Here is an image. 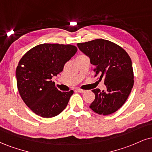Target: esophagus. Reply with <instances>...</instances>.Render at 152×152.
<instances>
[{
    "instance_id": "1",
    "label": "esophagus",
    "mask_w": 152,
    "mask_h": 152,
    "mask_svg": "<svg viewBox=\"0 0 152 152\" xmlns=\"http://www.w3.org/2000/svg\"><path fill=\"white\" fill-rule=\"evenodd\" d=\"M76 91H77V92H79V93H81V94H83V93L85 92V90H83V89H81V88H77L76 89Z\"/></svg>"
}]
</instances>
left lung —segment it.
<instances>
[{
    "mask_svg": "<svg viewBox=\"0 0 152 152\" xmlns=\"http://www.w3.org/2000/svg\"><path fill=\"white\" fill-rule=\"evenodd\" d=\"M77 45L95 66L94 77L104 78L106 86L105 91L92 90L95 100L90 105L91 109L103 115L116 112L125 103L134 85V72L129 54L117 44L103 39Z\"/></svg>",
    "mask_w": 152,
    "mask_h": 152,
    "instance_id": "1",
    "label": "left lung"
}]
</instances>
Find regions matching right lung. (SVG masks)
<instances>
[{
	"mask_svg": "<svg viewBox=\"0 0 152 152\" xmlns=\"http://www.w3.org/2000/svg\"><path fill=\"white\" fill-rule=\"evenodd\" d=\"M77 52L71 45H37L20 58L16 69L17 86L25 103L42 118H53L67 106L74 91L61 92L52 81Z\"/></svg>",
	"mask_w": 152,
	"mask_h": 152,
	"instance_id": "add662e5",
	"label": "right lung"
}]
</instances>
